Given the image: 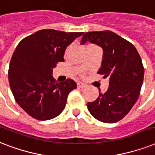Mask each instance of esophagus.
<instances>
[{"instance_id":"obj_1","label":"esophagus","mask_w":155,"mask_h":155,"mask_svg":"<svg viewBox=\"0 0 155 155\" xmlns=\"http://www.w3.org/2000/svg\"><path fill=\"white\" fill-rule=\"evenodd\" d=\"M78 87L80 89L86 88V85L85 83H83V82H78Z\"/></svg>"}]
</instances>
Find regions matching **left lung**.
Returning a JSON list of instances; mask_svg holds the SVG:
<instances>
[{
	"label": "left lung",
	"instance_id": "1",
	"mask_svg": "<svg viewBox=\"0 0 155 155\" xmlns=\"http://www.w3.org/2000/svg\"><path fill=\"white\" fill-rule=\"evenodd\" d=\"M94 44L103 49L98 74L109 77L107 91L87 104L90 113L98 120L115 123L124 117L138 99L144 79V68L136 48L110 31L86 32L81 44Z\"/></svg>",
	"mask_w": 155,
	"mask_h": 155
}]
</instances>
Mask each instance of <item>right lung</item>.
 Segmentation results:
<instances>
[{"label":"right lung","mask_w":155,"mask_h":155,"mask_svg":"<svg viewBox=\"0 0 155 155\" xmlns=\"http://www.w3.org/2000/svg\"><path fill=\"white\" fill-rule=\"evenodd\" d=\"M82 34L41 30L17 46L9 64V86L19 106L33 118L51 120L64 109L77 84L69 78L57 82L52 71L58 62L64 61L67 47Z\"/></svg>","instance_id":"right-lung-1"}]
</instances>
